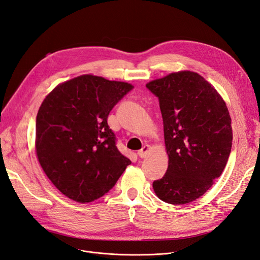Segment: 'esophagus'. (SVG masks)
Here are the masks:
<instances>
[{
    "instance_id": "esophagus-1",
    "label": "esophagus",
    "mask_w": 260,
    "mask_h": 260,
    "mask_svg": "<svg viewBox=\"0 0 260 260\" xmlns=\"http://www.w3.org/2000/svg\"><path fill=\"white\" fill-rule=\"evenodd\" d=\"M149 149H150V146H149V145H144V146H143V147H142V149L138 151V155H139V157H141V158H145V157L148 155V151H149Z\"/></svg>"
}]
</instances>
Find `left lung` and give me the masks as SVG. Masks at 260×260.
<instances>
[{"mask_svg":"<svg viewBox=\"0 0 260 260\" xmlns=\"http://www.w3.org/2000/svg\"><path fill=\"white\" fill-rule=\"evenodd\" d=\"M146 87L159 99L169 157L154 191L170 204L189 203L210 189L228 161L232 128L226 102L192 71L170 73Z\"/></svg>","mask_w":260,"mask_h":260,"instance_id":"1","label":"left lung"}]
</instances>
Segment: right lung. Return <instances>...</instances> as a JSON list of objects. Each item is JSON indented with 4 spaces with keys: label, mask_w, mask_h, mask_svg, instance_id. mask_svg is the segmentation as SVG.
<instances>
[{
    "label": "right lung",
    "mask_w": 260,
    "mask_h": 260,
    "mask_svg": "<svg viewBox=\"0 0 260 260\" xmlns=\"http://www.w3.org/2000/svg\"><path fill=\"white\" fill-rule=\"evenodd\" d=\"M133 86L85 74L56 86L42 102L35 150L57 189L79 203L101 198L131 161L116 147L107 116Z\"/></svg>",
    "instance_id": "1"
}]
</instances>
